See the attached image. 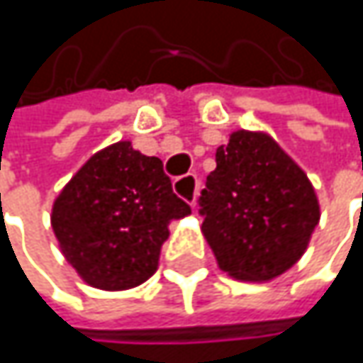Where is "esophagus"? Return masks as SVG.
I'll list each match as a JSON object with an SVG mask.
<instances>
[{"label":"esophagus","instance_id":"esophagus-1","mask_svg":"<svg viewBox=\"0 0 363 363\" xmlns=\"http://www.w3.org/2000/svg\"><path fill=\"white\" fill-rule=\"evenodd\" d=\"M197 186H199V181H197L195 174H184V177L174 181V191H177V195L182 197L184 201H189L191 206H195Z\"/></svg>","mask_w":363,"mask_h":363}]
</instances>
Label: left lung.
Here are the masks:
<instances>
[{
	"label": "left lung",
	"instance_id": "left-lung-1",
	"mask_svg": "<svg viewBox=\"0 0 363 363\" xmlns=\"http://www.w3.org/2000/svg\"><path fill=\"white\" fill-rule=\"evenodd\" d=\"M199 206L218 267L240 281L286 273L320 223L313 184L267 132L238 130L216 149Z\"/></svg>",
	"mask_w": 363,
	"mask_h": 363
}]
</instances>
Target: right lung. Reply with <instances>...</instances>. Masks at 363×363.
<instances>
[{
    "label": "right lung",
    "mask_w": 363,
    "mask_h": 363,
    "mask_svg": "<svg viewBox=\"0 0 363 363\" xmlns=\"http://www.w3.org/2000/svg\"><path fill=\"white\" fill-rule=\"evenodd\" d=\"M191 214L174 195L162 160L119 140L94 153L52 206V229L67 262L99 290H130L147 281L172 220Z\"/></svg>",
    "instance_id": "1"
}]
</instances>
